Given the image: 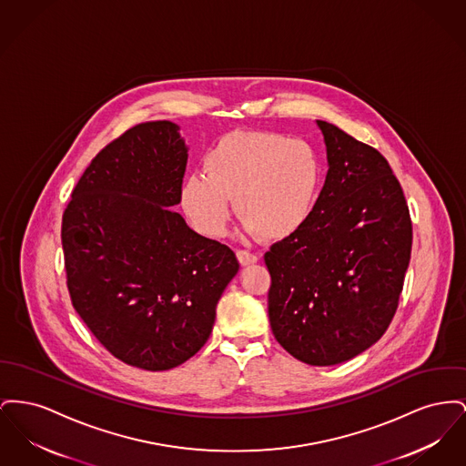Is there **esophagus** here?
<instances>
[{
	"label": "esophagus",
	"mask_w": 466,
	"mask_h": 466,
	"mask_svg": "<svg viewBox=\"0 0 466 466\" xmlns=\"http://www.w3.org/2000/svg\"><path fill=\"white\" fill-rule=\"evenodd\" d=\"M236 255H238V260H239L241 266H249V264H255L258 260V257L255 253L248 251V249H238Z\"/></svg>",
	"instance_id": "obj_1"
}]
</instances>
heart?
I'll list each match as a JSON object with an SVG mask.
<instances>
[{"label":"heart","mask_w":466,"mask_h":466,"mask_svg":"<svg viewBox=\"0 0 466 466\" xmlns=\"http://www.w3.org/2000/svg\"><path fill=\"white\" fill-rule=\"evenodd\" d=\"M322 185V162L301 138L239 132L221 138L181 188L197 230L218 238L232 215L230 198L249 234L285 239L308 221Z\"/></svg>","instance_id":"heart-1"}]
</instances>
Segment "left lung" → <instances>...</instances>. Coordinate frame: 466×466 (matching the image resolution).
Here are the masks:
<instances>
[{
	"mask_svg": "<svg viewBox=\"0 0 466 466\" xmlns=\"http://www.w3.org/2000/svg\"><path fill=\"white\" fill-rule=\"evenodd\" d=\"M328 146L326 185L301 228L264 255L276 341L311 366L345 362L389 328L411 253V218L382 155L317 121Z\"/></svg>",
	"mask_w": 466,
	"mask_h": 466,
	"instance_id": "left-lung-1",
	"label": "left lung"
}]
</instances>
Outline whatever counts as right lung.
Masks as SVG:
<instances>
[{"label":"right lung","mask_w":466,"mask_h":466,"mask_svg":"<svg viewBox=\"0 0 466 466\" xmlns=\"http://www.w3.org/2000/svg\"><path fill=\"white\" fill-rule=\"evenodd\" d=\"M188 153L177 125L138 123L84 170L61 219L72 304L125 364L176 368L208 341L236 253L174 211Z\"/></svg>","instance_id":"1"}]
</instances>
